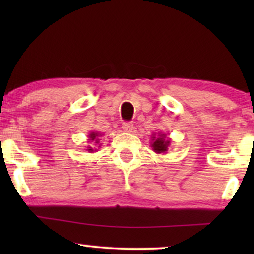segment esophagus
Listing matches in <instances>:
<instances>
[{"instance_id": "1", "label": "esophagus", "mask_w": 254, "mask_h": 254, "mask_svg": "<svg viewBox=\"0 0 254 254\" xmlns=\"http://www.w3.org/2000/svg\"><path fill=\"white\" fill-rule=\"evenodd\" d=\"M123 129H124V131H126V133H133L134 125L130 123H125L123 125Z\"/></svg>"}]
</instances>
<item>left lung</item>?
Masks as SVG:
<instances>
[{"label":"left lung","mask_w":254,"mask_h":254,"mask_svg":"<svg viewBox=\"0 0 254 254\" xmlns=\"http://www.w3.org/2000/svg\"><path fill=\"white\" fill-rule=\"evenodd\" d=\"M150 145L156 154H165L170 145V138L166 137L165 133H154L151 135Z\"/></svg>","instance_id":"left-lung-1"}]
</instances>
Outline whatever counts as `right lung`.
<instances>
[{
	"label": "right lung",
	"instance_id": "add662e5",
	"mask_svg": "<svg viewBox=\"0 0 254 254\" xmlns=\"http://www.w3.org/2000/svg\"><path fill=\"white\" fill-rule=\"evenodd\" d=\"M102 135H103V134L99 133V131H95V130L90 131L89 135H88L89 142H90V143H95V145L98 144V147H100V144H102V143H99V142H100V141H99V137L102 136ZM86 150H88L89 152H96L97 149H93L92 147H90V145H89Z\"/></svg>",
	"mask_w": 254,
	"mask_h": 254
}]
</instances>
